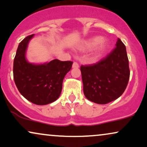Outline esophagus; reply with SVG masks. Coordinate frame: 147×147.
<instances>
[{
    "instance_id": "1",
    "label": "esophagus",
    "mask_w": 147,
    "mask_h": 147,
    "mask_svg": "<svg viewBox=\"0 0 147 147\" xmlns=\"http://www.w3.org/2000/svg\"><path fill=\"white\" fill-rule=\"evenodd\" d=\"M79 67V64H78V63L74 62H73V64H72V68H78Z\"/></svg>"
}]
</instances>
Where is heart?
<instances>
[{"instance_id":"1","label":"heart","mask_w":147,"mask_h":147,"mask_svg":"<svg viewBox=\"0 0 147 147\" xmlns=\"http://www.w3.org/2000/svg\"><path fill=\"white\" fill-rule=\"evenodd\" d=\"M96 47L94 50V56L96 57L101 56L109 47V42L107 40H102L100 36H94L89 39L85 40L77 47L79 51H83L90 50L94 47Z\"/></svg>"}]
</instances>
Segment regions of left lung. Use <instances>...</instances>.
<instances>
[{
    "instance_id": "8db88e82",
    "label": "left lung",
    "mask_w": 147,
    "mask_h": 147,
    "mask_svg": "<svg viewBox=\"0 0 147 147\" xmlns=\"http://www.w3.org/2000/svg\"><path fill=\"white\" fill-rule=\"evenodd\" d=\"M116 47L97 64L81 66L83 93L87 99L105 105L123 94L129 79L126 48L118 38Z\"/></svg>"
}]
</instances>
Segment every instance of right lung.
Returning a JSON list of instances; mask_svg holds the SVG:
<instances>
[{
    "label": "right lung",
    "instance_id": "1",
    "mask_svg": "<svg viewBox=\"0 0 147 147\" xmlns=\"http://www.w3.org/2000/svg\"><path fill=\"white\" fill-rule=\"evenodd\" d=\"M34 34L26 37L18 45L13 62V79L20 94L37 105H46L60 96L65 75L72 68L71 61L57 59L43 64L29 62L28 45Z\"/></svg>",
    "mask_w": 147,
    "mask_h": 147
}]
</instances>
